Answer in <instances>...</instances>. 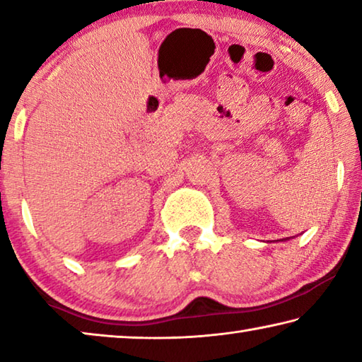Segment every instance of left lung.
<instances>
[{"label":"left lung","mask_w":362,"mask_h":362,"mask_svg":"<svg viewBox=\"0 0 362 362\" xmlns=\"http://www.w3.org/2000/svg\"><path fill=\"white\" fill-rule=\"evenodd\" d=\"M287 240H289V238H287ZM283 241H286V238H283Z\"/></svg>","instance_id":"left-lung-1"}]
</instances>
